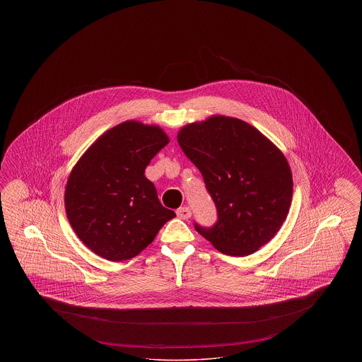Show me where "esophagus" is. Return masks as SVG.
I'll use <instances>...</instances> for the list:
<instances>
[{
    "mask_svg": "<svg viewBox=\"0 0 362 362\" xmlns=\"http://www.w3.org/2000/svg\"><path fill=\"white\" fill-rule=\"evenodd\" d=\"M176 214H177V217L180 220H189V217H191V209L189 206L180 207V209H177Z\"/></svg>",
    "mask_w": 362,
    "mask_h": 362,
    "instance_id": "obj_1",
    "label": "esophagus"
}]
</instances>
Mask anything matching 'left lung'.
I'll use <instances>...</instances> for the list:
<instances>
[{
	"mask_svg": "<svg viewBox=\"0 0 362 362\" xmlns=\"http://www.w3.org/2000/svg\"><path fill=\"white\" fill-rule=\"evenodd\" d=\"M177 142L218 213L217 224H195L197 232L230 257H247L272 240L293 195L291 165L276 145L250 123L224 115L183 126Z\"/></svg>",
	"mask_w": 362,
	"mask_h": 362,
	"instance_id": "obj_1",
	"label": "left lung"
}]
</instances>
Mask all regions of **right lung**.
I'll list each match as a JSON object with an SVG mask.
<instances>
[{
    "label": "right lung",
    "mask_w": 362,
    "mask_h": 362,
    "mask_svg": "<svg viewBox=\"0 0 362 362\" xmlns=\"http://www.w3.org/2000/svg\"><path fill=\"white\" fill-rule=\"evenodd\" d=\"M170 142L156 124L126 121L107 130L78 158L65 187V210L78 239L102 258L137 257L176 217L160 204L145 168Z\"/></svg>",
    "instance_id": "right-lung-1"
}]
</instances>
